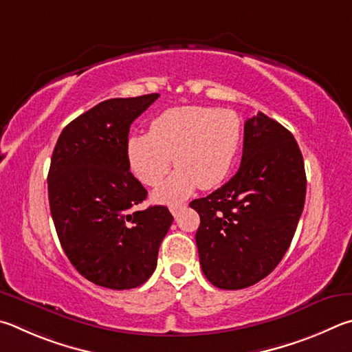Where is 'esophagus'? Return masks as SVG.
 <instances>
[{
    "label": "esophagus",
    "mask_w": 352,
    "mask_h": 352,
    "mask_svg": "<svg viewBox=\"0 0 352 352\" xmlns=\"http://www.w3.org/2000/svg\"><path fill=\"white\" fill-rule=\"evenodd\" d=\"M186 206L187 204H182V202H181V204H171L170 206V212H171L173 217H177V213H179L182 208H186Z\"/></svg>",
    "instance_id": "1"
}]
</instances>
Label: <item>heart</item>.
Wrapping results in <instances>:
<instances>
[{
    "label": "heart",
    "mask_w": 352,
    "mask_h": 352,
    "mask_svg": "<svg viewBox=\"0 0 352 352\" xmlns=\"http://www.w3.org/2000/svg\"><path fill=\"white\" fill-rule=\"evenodd\" d=\"M241 144V120L227 108L181 107L166 109L151 122L150 133L131 135L126 144L129 166L146 186H157L171 168L168 181L156 192L159 202L184 199L198 186H219L232 170Z\"/></svg>",
    "instance_id": "1"
}]
</instances>
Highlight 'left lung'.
Returning a JSON list of instances; mask_svg holds the SVG:
<instances>
[{
  "instance_id": "8db88e82",
  "label": "left lung",
  "mask_w": 352,
  "mask_h": 352,
  "mask_svg": "<svg viewBox=\"0 0 352 352\" xmlns=\"http://www.w3.org/2000/svg\"><path fill=\"white\" fill-rule=\"evenodd\" d=\"M305 198V162L292 133L263 113L248 119L236 175L190 202L201 218L196 245L206 278L236 291L267 276L291 245Z\"/></svg>"
}]
</instances>
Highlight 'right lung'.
<instances>
[{
	"mask_svg": "<svg viewBox=\"0 0 352 352\" xmlns=\"http://www.w3.org/2000/svg\"><path fill=\"white\" fill-rule=\"evenodd\" d=\"M157 97L98 103L74 119L54 148L47 192L55 230L72 266L97 286L144 285L173 223L165 206L133 210L146 190L129 171L128 133Z\"/></svg>",
	"mask_w": 352,
	"mask_h": 352,
	"instance_id": "1",
	"label": "right lung"
}]
</instances>
